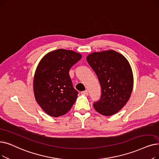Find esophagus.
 <instances>
[{
	"label": "esophagus",
	"instance_id": "1",
	"mask_svg": "<svg viewBox=\"0 0 159 159\" xmlns=\"http://www.w3.org/2000/svg\"><path fill=\"white\" fill-rule=\"evenodd\" d=\"M81 93L82 94H84V95H88V90H85V91L82 92Z\"/></svg>",
	"mask_w": 159,
	"mask_h": 159
}]
</instances>
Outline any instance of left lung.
<instances>
[{"label":"left lung","instance_id":"left-lung-1","mask_svg":"<svg viewBox=\"0 0 159 159\" xmlns=\"http://www.w3.org/2000/svg\"><path fill=\"white\" fill-rule=\"evenodd\" d=\"M86 60L101 87V99L93 103L94 108L103 116L118 112L133 91V74L128 60L114 50L92 52Z\"/></svg>","mask_w":159,"mask_h":159}]
</instances>
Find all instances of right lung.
<instances>
[{
  "label": "right lung",
  "mask_w": 159,
  "mask_h": 159,
  "mask_svg": "<svg viewBox=\"0 0 159 159\" xmlns=\"http://www.w3.org/2000/svg\"><path fill=\"white\" fill-rule=\"evenodd\" d=\"M81 58L78 52L60 49L48 52L40 60L33 89L36 101L48 115L63 116L73 107L79 92L73 86L69 71Z\"/></svg>",
  "instance_id": "right-lung-1"
}]
</instances>
